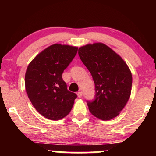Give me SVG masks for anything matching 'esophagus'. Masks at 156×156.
Wrapping results in <instances>:
<instances>
[{
	"mask_svg": "<svg viewBox=\"0 0 156 156\" xmlns=\"http://www.w3.org/2000/svg\"><path fill=\"white\" fill-rule=\"evenodd\" d=\"M78 94V98H82V96H83V92H78V94Z\"/></svg>",
	"mask_w": 156,
	"mask_h": 156,
	"instance_id": "esophagus-1",
	"label": "esophagus"
}]
</instances>
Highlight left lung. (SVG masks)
I'll use <instances>...</instances> for the list:
<instances>
[{
  "label": "left lung",
  "mask_w": 156,
  "mask_h": 156,
  "mask_svg": "<svg viewBox=\"0 0 156 156\" xmlns=\"http://www.w3.org/2000/svg\"><path fill=\"white\" fill-rule=\"evenodd\" d=\"M80 60L92 75L95 87L92 101H87L92 114L102 120L116 117L129 100L132 75L128 65L103 43L87 44L78 49Z\"/></svg>",
  "instance_id": "8db88e82"
}]
</instances>
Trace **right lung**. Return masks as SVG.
<instances>
[{
	"mask_svg": "<svg viewBox=\"0 0 156 156\" xmlns=\"http://www.w3.org/2000/svg\"><path fill=\"white\" fill-rule=\"evenodd\" d=\"M78 48L54 44L31 61L25 85L32 105L41 115L58 120L69 114L77 94L67 90L62 73L76 56Z\"/></svg>",
	"mask_w": 156,
	"mask_h": 156,
	"instance_id": "add662e5",
	"label": "right lung"
}]
</instances>
